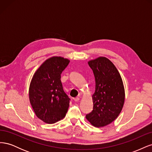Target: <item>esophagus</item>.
Listing matches in <instances>:
<instances>
[{"instance_id": "1", "label": "esophagus", "mask_w": 152, "mask_h": 152, "mask_svg": "<svg viewBox=\"0 0 152 152\" xmlns=\"http://www.w3.org/2000/svg\"><path fill=\"white\" fill-rule=\"evenodd\" d=\"M74 99V101H75V102H79V99H80V98H79V97H76V98H75L74 99Z\"/></svg>"}]
</instances>
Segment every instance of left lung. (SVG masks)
I'll use <instances>...</instances> for the list:
<instances>
[{"instance_id": "left-lung-1", "label": "left lung", "mask_w": 152, "mask_h": 152, "mask_svg": "<svg viewBox=\"0 0 152 152\" xmlns=\"http://www.w3.org/2000/svg\"><path fill=\"white\" fill-rule=\"evenodd\" d=\"M95 78V92L92 96L93 110L86 118L91 125L102 127L114 121L121 112L125 89L121 76L113 63L100 56L88 61Z\"/></svg>"}]
</instances>
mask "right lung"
I'll return each instance as SVG.
<instances>
[{
  "mask_svg": "<svg viewBox=\"0 0 152 152\" xmlns=\"http://www.w3.org/2000/svg\"><path fill=\"white\" fill-rule=\"evenodd\" d=\"M70 63L67 58L53 56L37 70L29 87V99L41 121L54 124L65 117L70 98L64 92L61 74Z\"/></svg>",
  "mask_w": 152,
  "mask_h": 152,
  "instance_id": "1",
  "label": "right lung"
}]
</instances>
